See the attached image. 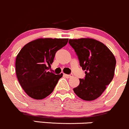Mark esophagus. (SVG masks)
Here are the masks:
<instances>
[{
    "label": "esophagus",
    "mask_w": 129,
    "mask_h": 129,
    "mask_svg": "<svg viewBox=\"0 0 129 129\" xmlns=\"http://www.w3.org/2000/svg\"><path fill=\"white\" fill-rule=\"evenodd\" d=\"M63 76H64V77H66V78H70V77H73V75H71H71H69V74H63Z\"/></svg>",
    "instance_id": "esophagus-1"
}]
</instances>
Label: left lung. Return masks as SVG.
I'll use <instances>...</instances> for the list:
<instances>
[{
  "label": "left lung",
  "instance_id": "left-lung-1",
  "mask_svg": "<svg viewBox=\"0 0 129 129\" xmlns=\"http://www.w3.org/2000/svg\"><path fill=\"white\" fill-rule=\"evenodd\" d=\"M69 43L78 56L85 77L73 88L76 95L85 101L101 96L114 75L115 56L105 44L92 38L70 39Z\"/></svg>",
  "mask_w": 129,
  "mask_h": 129
}]
</instances>
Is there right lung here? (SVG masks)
<instances>
[{"label": "right lung", "mask_w": 129, "mask_h": 129, "mask_svg": "<svg viewBox=\"0 0 129 129\" xmlns=\"http://www.w3.org/2000/svg\"><path fill=\"white\" fill-rule=\"evenodd\" d=\"M68 39L39 38L27 43L16 58L15 68L19 83L29 96L42 100L53 91L63 74L49 71L56 52Z\"/></svg>", "instance_id": "1"}]
</instances>
